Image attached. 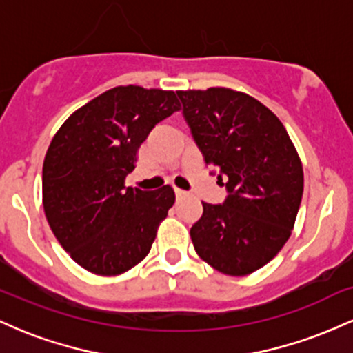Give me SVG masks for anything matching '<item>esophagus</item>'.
<instances>
[{"instance_id":"esophagus-1","label":"esophagus","mask_w":353,"mask_h":353,"mask_svg":"<svg viewBox=\"0 0 353 353\" xmlns=\"http://www.w3.org/2000/svg\"><path fill=\"white\" fill-rule=\"evenodd\" d=\"M174 192H176V197H177V199H181V197L188 196V192H185V190L179 189V188H174Z\"/></svg>"}]
</instances>
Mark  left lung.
I'll return each mask as SVG.
<instances>
[{
    "instance_id": "obj_1",
    "label": "left lung",
    "mask_w": 353,
    "mask_h": 353,
    "mask_svg": "<svg viewBox=\"0 0 353 353\" xmlns=\"http://www.w3.org/2000/svg\"><path fill=\"white\" fill-rule=\"evenodd\" d=\"M182 112L208 165L224 180L228 199L202 202L190 228L196 252L225 275L264 267L292 234L303 192L297 149L277 116L229 88L177 91Z\"/></svg>"
}]
</instances>
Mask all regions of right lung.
Returning a JSON list of instances; mask_svg holds the SVG:
<instances>
[{
    "label": "right lung",
    "mask_w": 353,
    "mask_h": 353,
    "mask_svg": "<svg viewBox=\"0 0 353 353\" xmlns=\"http://www.w3.org/2000/svg\"><path fill=\"white\" fill-rule=\"evenodd\" d=\"M181 104L174 91L117 86L76 109L43 163V208L63 249L96 275H119L149 254L176 201L171 185L125 188L136 154Z\"/></svg>",
    "instance_id": "right-lung-1"
}]
</instances>
